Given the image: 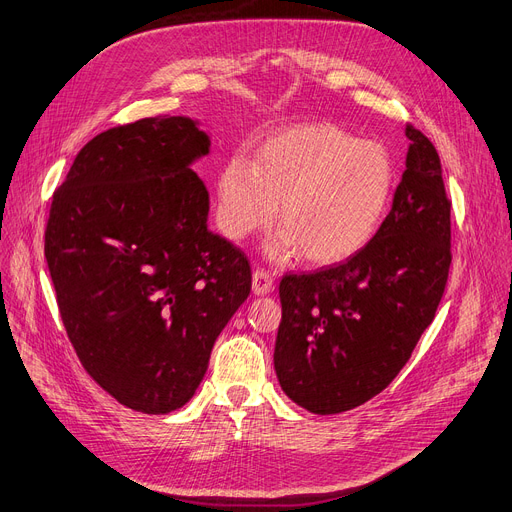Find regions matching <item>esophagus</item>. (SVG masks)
<instances>
[{"label": "esophagus", "mask_w": 512, "mask_h": 512, "mask_svg": "<svg viewBox=\"0 0 512 512\" xmlns=\"http://www.w3.org/2000/svg\"><path fill=\"white\" fill-rule=\"evenodd\" d=\"M274 291V278L266 270H255L253 272V293L255 295H270Z\"/></svg>", "instance_id": "esophagus-1"}]
</instances>
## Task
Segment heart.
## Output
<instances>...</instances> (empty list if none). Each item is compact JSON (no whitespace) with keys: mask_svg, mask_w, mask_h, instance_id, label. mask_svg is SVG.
<instances>
[{"mask_svg":"<svg viewBox=\"0 0 512 512\" xmlns=\"http://www.w3.org/2000/svg\"><path fill=\"white\" fill-rule=\"evenodd\" d=\"M396 187L390 151L331 122L299 124L263 141L253 162L227 160L217 179V223L230 240L282 225L268 257L304 253L312 266H337L380 232Z\"/></svg>","mask_w":512,"mask_h":512,"instance_id":"b5f03b06","label":"heart"}]
</instances>
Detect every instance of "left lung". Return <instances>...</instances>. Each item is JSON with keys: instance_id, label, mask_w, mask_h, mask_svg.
Returning <instances> with one entry per match:
<instances>
[{"instance_id": "obj_1", "label": "left lung", "mask_w": 512, "mask_h": 512, "mask_svg": "<svg viewBox=\"0 0 512 512\" xmlns=\"http://www.w3.org/2000/svg\"><path fill=\"white\" fill-rule=\"evenodd\" d=\"M392 208L365 251L337 268L280 280L274 348L280 388L310 413L380 394L432 323L451 266V202L437 149L413 126Z\"/></svg>"}]
</instances>
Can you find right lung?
Segmentation results:
<instances>
[{"label": "right lung", "instance_id": "right-lung-1", "mask_svg": "<svg viewBox=\"0 0 512 512\" xmlns=\"http://www.w3.org/2000/svg\"><path fill=\"white\" fill-rule=\"evenodd\" d=\"M211 137L185 116L101 132L75 156L46 225V261L80 363L118 403L170 413L251 293L249 259L208 230L194 164Z\"/></svg>", "mask_w": 512, "mask_h": 512}]
</instances>
